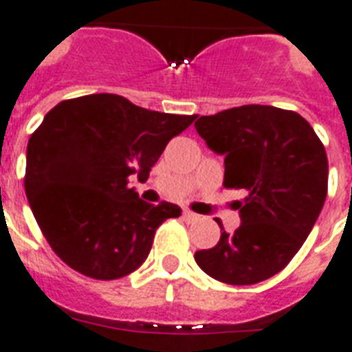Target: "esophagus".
Masks as SVG:
<instances>
[{"label":"esophagus","instance_id":"obj_1","mask_svg":"<svg viewBox=\"0 0 352 352\" xmlns=\"http://www.w3.org/2000/svg\"><path fill=\"white\" fill-rule=\"evenodd\" d=\"M183 217L187 219V221H199V219H201L197 213L190 212V210H185V212H183Z\"/></svg>","mask_w":352,"mask_h":352}]
</instances>
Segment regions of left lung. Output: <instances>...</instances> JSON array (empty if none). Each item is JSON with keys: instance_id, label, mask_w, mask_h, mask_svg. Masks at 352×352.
<instances>
[{"instance_id": "8db88e82", "label": "left lung", "mask_w": 352, "mask_h": 352, "mask_svg": "<svg viewBox=\"0 0 352 352\" xmlns=\"http://www.w3.org/2000/svg\"><path fill=\"white\" fill-rule=\"evenodd\" d=\"M194 126L224 156V187L245 192L235 201L242 224L233 233L221 228L217 245L196 251V263L228 285L272 278L305 244L326 201L322 142L299 113L267 104L203 116Z\"/></svg>"}]
</instances>
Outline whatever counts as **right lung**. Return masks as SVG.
<instances>
[{
    "label": "right lung",
    "mask_w": 352,
    "mask_h": 352,
    "mask_svg": "<svg viewBox=\"0 0 352 352\" xmlns=\"http://www.w3.org/2000/svg\"><path fill=\"white\" fill-rule=\"evenodd\" d=\"M197 116L146 110L122 96L90 94L51 108L26 149L25 190L35 221L62 262L94 279L139 269L178 205H149L128 187L147 179L173 137Z\"/></svg>",
    "instance_id": "obj_1"
}]
</instances>
